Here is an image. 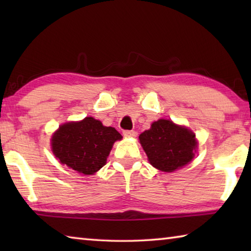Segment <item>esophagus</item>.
I'll use <instances>...</instances> for the list:
<instances>
[{
  "label": "esophagus",
  "instance_id": "esophagus-1",
  "mask_svg": "<svg viewBox=\"0 0 251 251\" xmlns=\"http://www.w3.org/2000/svg\"><path fill=\"white\" fill-rule=\"evenodd\" d=\"M123 135H124L125 137H136L137 133H136L135 130H124L123 131Z\"/></svg>",
  "mask_w": 251,
  "mask_h": 251
}]
</instances>
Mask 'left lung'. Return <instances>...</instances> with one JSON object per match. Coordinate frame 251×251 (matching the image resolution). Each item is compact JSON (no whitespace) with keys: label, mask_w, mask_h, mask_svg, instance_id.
Masks as SVG:
<instances>
[{"label":"left lung","mask_w":251,"mask_h":251,"mask_svg":"<svg viewBox=\"0 0 251 251\" xmlns=\"http://www.w3.org/2000/svg\"><path fill=\"white\" fill-rule=\"evenodd\" d=\"M139 142L152 166L168 173L188 164L197 147L193 131L167 120L152 123L139 135Z\"/></svg>","instance_id":"8db88e82"}]
</instances>
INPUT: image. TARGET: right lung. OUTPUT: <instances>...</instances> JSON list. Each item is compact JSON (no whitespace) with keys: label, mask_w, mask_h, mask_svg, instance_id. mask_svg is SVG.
I'll use <instances>...</instances> for the list:
<instances>
[{"label":"right lung","mask_w":251,"mask_h":251,"mask_svg":"<svg viewBox=\"0 0 251 251\" xmlns=\"http://www.w3.org/2000/svg\"><path fill=\"white\" fill-rule=\"evenodd\" d=\"M122 139L114 127H106L93 117L59 127L52 137V150L62 164L84 175L104 166L113 144Z\"/></svg>","instance_id":"obj_1"}]
</instances>
